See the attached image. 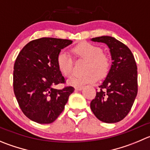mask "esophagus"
<instances>
[{
  "instance_id": "esophagus-1",
  "label": "esophagus",
  "mask_w": 150,
  "mask_h": 150,
  "mask_svg": "<svg viewBox=\"0 0 150 150\" xmlns=\"http://www.w3.org/2000/svg\"><path fill=\"white\" fill-rule=\"evenodd\" d=\"M75 89H76V90L81 91V90H82V89H83V86H76V87H75Z\"/></svg>"
}]
</instances>
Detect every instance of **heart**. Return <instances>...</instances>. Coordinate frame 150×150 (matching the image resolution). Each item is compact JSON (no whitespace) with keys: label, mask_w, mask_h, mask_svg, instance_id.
Masks as SVG:
<instances>
[{"label":"heart","mask_w":150,"mask_h":150,"mask_svg":"<svg viewBox=\"0 0 150 150\" xmlns=\"http://www.w3.org/2000/svg\"><path fill=\"white\" fill-rule=\"evenodd\" d=\"M72 52L79 58L86 60L83 65L85 72L81 75H75L67 80L68 84L72 86H83L86 83H94L98 76L103 78L110 69V59L103 50L98 46L87 42L80 43L72 49ZM56 64L60 72L64 76H69L72 71V59L70 54L65 51L58 53Z\"/></svg>","instance_id":"heart-1"}]
</instances>
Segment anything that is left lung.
I'll list each match as a JSON object with an SVG mask.
<instances>
[{
    "mask_svg": "<svg viewBox=\"0 0 150 150\" xmlns=\"http://www.w3.org/2000/svg\"><path fill=\"white\" fill-rule=\"evenodd\" d=\"M110 49L112 64L100 90L90 107L98 119L112 124L121 121L129 112L138 93V72L135 58L129 49L111 36L93 38Z\"/></svg>",
    "mask_w": 150,
    "mask_h": 150,
    "instance_id": "1",
    "label": "left lung"
}]
</instances>
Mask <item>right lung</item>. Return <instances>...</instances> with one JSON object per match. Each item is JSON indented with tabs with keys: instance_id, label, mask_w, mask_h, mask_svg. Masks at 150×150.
Returning a JSON list of instances; mask_svg holds the SVG:
<instances>
[{
	"instance_id": "1",
	"label": "right lung",
	"mask_w": 150,
	"mask_h": 150,
	"mask_svg": "<svg viewBox=\"0 0 150 150\" xmlns=\"http://www.w3.org/2000/svg\"><path fill=\"white\" fill-rule=\"evenodd\" d=\"M67 39L42 38L28 43L15 61V96L23 114L38 124H51L64 111L72 86L53 88L64 83L56 58L61 50L72 44Z\"/></svg>"
}]
</instances>
